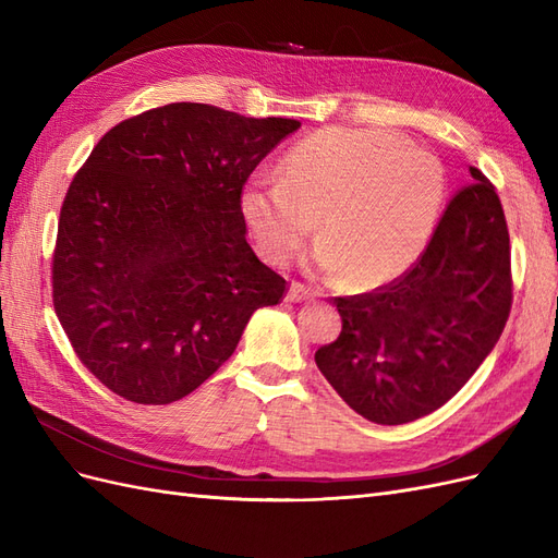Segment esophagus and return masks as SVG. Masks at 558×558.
Segmentation results:
<instances>
[{"instance_id": "34e87169", "label": "esophagus", "mask_w": 558, "mask_h": 558, "mask_svg": "<svg viewBox=\"0 0 558 558\" xmlns=\"http://www.w3.org/2000/svg\"><path fill=\"white\" fill-rule=\"evenodd\" d=\"M312 291L310 289H305V286L302 283H291V289H289V295H286V300L289 302H307V300H312Z\"/></svg>"}]
</instances>
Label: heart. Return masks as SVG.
Instances as JSON below:
<instances>
[{"instance_id":"1","label":"heart","mask_w":558,"mask_h":558,"mask_svg":"<svg viewBox=\"0 0 558 558\" xmlns=\"http://www.w3.org/2000/svg\"><path fill=\"white\" fill-rule=\"evenodd\" d=\"M445 202L442 167L384 130L326 128L298 142L281 177H253L240 211L263 258L286 265L316 230L314 267L375 291L421 258Z\"/></svg>"}]
</instances>
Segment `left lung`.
<instances>
[{
	"mask_svg": "<svg viewBox=\"0 0 558 558\" xmlns=\"http://www.w3.org/2000/svg\"><path fill=\"white\" fill-rule=\"evenodd\" d=\"M451 197L433 238L393 283L335 298L342 332L316 365L353 412L410 424L461 391L494 351L510 316V234L488 179Z\"/></svg>",
	"mask_w": 558,
	"mask_h": 558,
	"instance_id": "1",
	"label": "left lung"
}]
</instances>
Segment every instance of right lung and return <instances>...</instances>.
<instances>
[{"instance_id":"add662e5","label":"right lung","mask_w":558,"mask_h":558,"mask_svg":"<svg viewBox=\"0 0 558 558\" xmlns=\"http://www.w3.org/2000/svg\"><path fill=\"white\" fill-rule=\"evenodd\" d=\"M300 128L177 102L111 128L66 191L53 305L81 363L116 396L181 400L238 349L286 281L246 242L240 193Z\"/></svg>"}]
</instances>
